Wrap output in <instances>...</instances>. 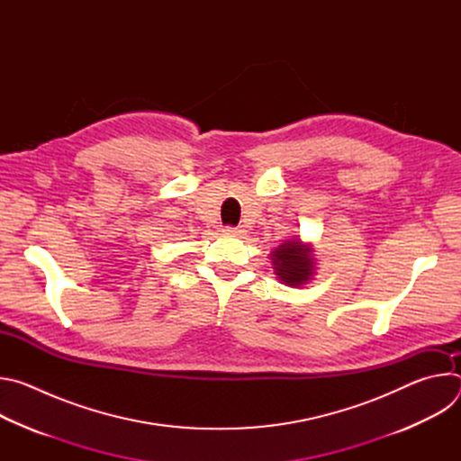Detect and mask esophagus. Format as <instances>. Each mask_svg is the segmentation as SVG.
Returning <instances> with one entry per match:
<instances>
[{"label": "esophagus", "instance_id": "34e87169", "mask_svg": "<svg viewBox=\"0 0 461 461\" xmlns=\"http://www.w3.org/2000/svg\"><path fill=\"white\" fill-rule=\"evenodd\" d=\"M222 231H224L226 235H231V237H239V235L242 233V230L237 228V226H226Z\"/></svg>", "mask_w": 461, "mask_h": 461}]
</instances>
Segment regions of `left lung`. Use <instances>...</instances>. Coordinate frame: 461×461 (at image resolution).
<instances>
[{
  "label": "left lung",
  "instance_id": "1",
  "mask_svg": "<svg viewBox=\"0 0 461 461\" xmlns=\"http://www.w3.org/2000/svg\"><path fill=\"white\" fill-rule=\"evenodd\" d=\"M312 249L299 240H286L272 251V262L281 281L290 286L304 285L313 270Z\"/></svg>",
  "mask_w": 461,
  "mask_h": 461
}]
</instances>
